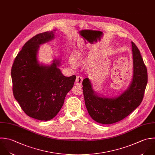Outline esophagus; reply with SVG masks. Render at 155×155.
Here are the masks:
<instances>
[{
	"mask_svg": "<svg viewBox=\"0 0 155 155\" xmlns=\"http://www.w3.org/2000/svg\"><path fill=\"white\" fill-rule=\"evenodd\" d=\"M82 81H83V78L82 77H80V76H78L76 78V80H75V84L78 85V86H81L82 84Z\"/></svg>",
	"mask_w": 155,
	"mask_h": 155,
	"instance_id": "34e87169",
	"label": "esophagus"
}]
</instances>
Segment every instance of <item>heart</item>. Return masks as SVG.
<instances>
[{"mask_svg":"<svg viewBox=\"0 0 155 155\" xmlns=\"http://www.w3.org/2000/svg\"><path fill=\"white\" fill-rule=\"evenodd\" d=\"M75 57H74L72 59V60L73 61H75V60H78V61H82V60H83V54L81 52H80V51H78V52H76V54H75ZM72 64L73 65V64L72 63Z\"/></svg>","mask_w":155,"mask_h":155,"instance_id":"b5f03b06","label":"heart"}]
</instances>
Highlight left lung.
Returning <instances> with one entry per match:
<instances>
[{
	"instance_id": "left-lung-1",
	"label": "left lung",
	"mask_w": 155,
	"mask_h": 155,
	"mask_svg": "<svg viewBox=\"0 0 155 155\" xmlns=\"http://www.w3.org/2000/svg\"><path fill=\"white\" fill-rule=\"evenodd\" d=\"M133 77L129 87L115 97L103 96L93 89L91 81H83V91L87 112L96 122L103 124L117 123L129 115L141 103L147 84V70L140 50L132 42Z\"/></svg>"
}]
</instances>
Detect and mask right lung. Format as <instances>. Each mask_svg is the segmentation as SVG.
<instances>
[{
	"label": "right lung",
	"instance_id": "add662e5",
	"mask_svg": "<svg viewBox=\"0 0 155 155\" xmlns=\"http://www.w3.org/2000/svg\"><path fill=\"white\" fill-rule=\"evenodd\" d=\"M55 31L38 34L28 40L11 69L15 99L28 116L40 121H48L57 115L76 79L75 75H63L58 68L61 58H54L49 65L38 60L40 45L54 39Z\"/></svg>",
	"mask_w": 155,
	"mask_h": 155
}]
</instances>
